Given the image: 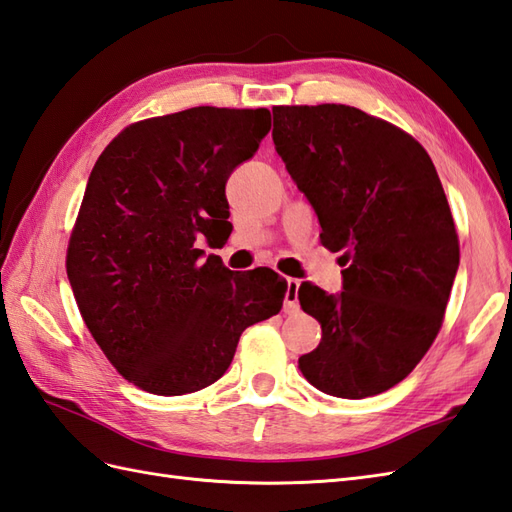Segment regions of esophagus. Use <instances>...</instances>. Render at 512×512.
Instances as JSON below:
<instances>
[{
    "label": "esophagus",
    "mask_w": 512,
    "mask_h": 512,
    "mask_svg": "<svg viewBox=\"0 0 512 512\" xmlns=\"http://www.w3.org/2000/svg\"><path fill=\"white\" fill-rule=\"evenodd\" d=\"M285 299H283V310L292 314L299 310V288H301V281L299 279H285Z\"/></svg>",
    "instance_id": "esophagus-1"
}]
</instances>
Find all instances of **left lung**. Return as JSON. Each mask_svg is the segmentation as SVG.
Here are the masks:
<instances>
[{"label":"left lung","instance_id":"1","mask_svg":"<svg viewBox=\"0 0 512 512\" xmlns=\"http://www.w3.org/2000/svg\"><path fill=\"white\" fill-rule=\"evenodd\" d=\"M272 141L316 211L320 242L342 253V292L303 283L323 338L299 358L325 395L373 397L421 362L441 329L460 248L430 154L355 106H275Z\"/></svg>","mask_w":512,"mask_h":512}]
</instances>
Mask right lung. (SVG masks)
I'll use <instances>...</instances> for the list:
<instances>
[{"instance_id":"obj_1","label":"right lung","mask_w":512,"mask_h":512,"mask_svg":"<svg viewBox=\"0 0 512 512\" xmlns=\"http://www.w3.org/2000/svg\"><path fill=\"white\" fill-rule=\"evenodd\" d=\"M268 130V109L194 106L124 128L93 165L67 279L93 340L141 390L218 382L242 331L281 310L275 270L235 275L198 248L229 235L224 189Z\"/></svg>"}]
</instances>
